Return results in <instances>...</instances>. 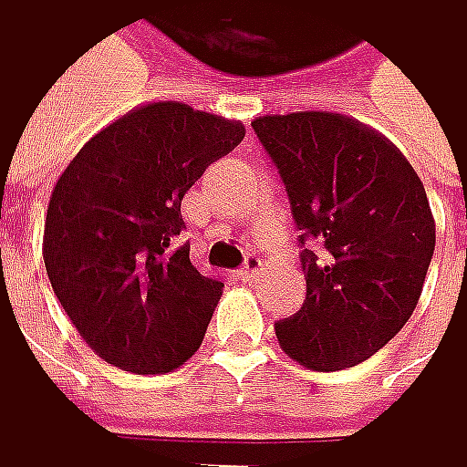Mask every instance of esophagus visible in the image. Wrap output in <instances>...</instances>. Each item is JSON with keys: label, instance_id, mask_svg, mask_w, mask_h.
I'll return each mask as SVG.
<instances>
[{"label": "esophagus", "instance_id": "obj_1", "mask_svg": "<svg viewBox=\"0 0 467 467\" xmlns=\"http://www.w3.org/2000/svg\"><path fill=\"white\" fill-rule=\"evenodd\" d=\"M263 268H265V263H263L257 254H249L246 263H244V268H241V276H244V279H254V276L263 274Z\"/></svg>", "mask_w": 467, "mask_h": 467}]
</instances>
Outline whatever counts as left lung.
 <instances>
[{"label":"left lung","instance_id":"obj_1","mask_svg":"<svg viewBox=\"0 0 467 467\" xmlns=\"http://www.w3.org/2000/svg\"><path fill=\"white\" fill-rule=\"evenodd\" d=\"M285 182L307 298L276 321L287 357L343 371L377 354L410 321L435 254V218L407 157L348 116L310 110L252 121Z\"/></svg>","mask_w":467,"mask_h":467}]
</instances>
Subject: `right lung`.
<instances>
[{"mask_svg":"<svg viewBox=\"0 0 467 467\" xmlns=\"http://www.w3.org/2000/svg\"><path fill=\"white\" fill-rule=\"evenodd\" d=\"M246 130L182 102H151L96 132L60 174L44 263L82 340L121 371L169 374L202 346L223 282L180 244L182 199Z\"/></svg>","mask_w":467,"mask_h":467,"instance_id":"right-lung-1","label":"right lung"}]
</instances>
